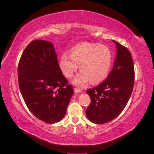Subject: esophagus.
<instances>
[{
  "label": "esophagus",
  "instance_id": "esophagus-1",
  "mask_svg": "<svg viewBox=\"0 0 154 154\" xmlns=\"http://www.w3.org/2000/svg\"><path fill=\"white\" fill-rule=\"evenodd\" d=\"M74 92L75 93H80V92H82V90H80V89H78V88H74Z\"/></svg>",
  "mask_w": 154,
  "mask_h": 154
}]
</instances>
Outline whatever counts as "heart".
<instances>
[{"label":"heart","mask_w":154,"mask_h":154,"mask_svg":"<svg viewBox=\"0 0 154 154\" xmlns=\"http://www.w3.org/2000/svg\"><path fill=\"white\" fill-rule=\"evenodd\" d=\"M60 67L68 78L73 76L80 66V72L72 83L83 87L91 81L93 84L103 81L112 64L110 51L105 45L83 43L71 49L70 55L63 53L60 60Z\"/></svg>","instance_id":"heart-1"}]
</instances>
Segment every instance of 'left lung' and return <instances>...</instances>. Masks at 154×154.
Returning <instances> with one entry per match:
<instances>
[{"label": "left lung", "instance_id": "8db88e82", "mask_svg": "<svg viewBox=\"0 0 154 154\" xmlns=\"http://www.w3.org/2000/svg\"><path fill=\"white\" fill-rule=\"evenodd\" d=\"M112 41L117 48L112 69L105 80L87 90L91 101L85 114L96 124H103L117 118L127 105L133 91L135 75L131 53L125 46Z\"/></svg>", "mask_w": 154, "mask_h": 154}]
</instances>
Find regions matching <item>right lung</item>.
<instances>
[{
	"mask_svg": "<svg viewBox=\"0 0 154 154\" xmlns=\"http://www.w3.org/2000/svg\"><path fill=\"white\" fill-rule=\"evenodd\" d=\"M18 80L23 99L36 118L50 124L63 118L74 90L63 75L52 43L31 42L18 63Z\"/></svg>",
	"mask_w": 154,
	"mask_h": 154,
	"instance_id": "right-lung-1",
	"label": "right lung"
}]
</instances>
